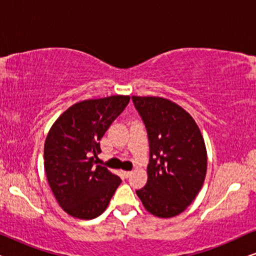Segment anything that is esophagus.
Masks as SVG:
<instances>
[{"label":"esophagus","instance_id":"1","mask_svg":"<svg viewBox=\"0 0 256 256\" xmlns=\"http://www.w3.org/2000/svg\"><path fill=\"white\" fill-rule=\"evenodd\" d=\"M122 174H124L126 178H128L132 174V171H122Z\"/></svg>","mask_w":256,"mask_h":256}]
</instances>
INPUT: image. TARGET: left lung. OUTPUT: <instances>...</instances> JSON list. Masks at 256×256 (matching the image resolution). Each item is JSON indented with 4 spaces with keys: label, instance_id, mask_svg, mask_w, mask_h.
I'll return each instance as SVG.
<instances>
[{
    "label": "left lung",
    "instance_id": "obj_1",
    "mask_svg": "<svg viewBox=\"0 0 256 256\" xmlns=\"http://www.w3.org/2000/svg\"><path fill=\"white\" fill-rule=\"evenodd\" d=\"M149 138L148 182L136 191L143 206L158 218H172L186 210L200 191L208 154L194 118L160 96H132Z\"/></svg>",
    "mask_w": 256,
    "mask_h": 256
}]
</instances>
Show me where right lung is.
Listing matches in <instances>:
<instances>
[{"mask_svg": "<svg viewBox=\"0 0 256 256\" xmlns=\"http://www.w3.org/2000/svg\"><path fill=\"white\" fill-rule=\"evenodd\" d=\"M130 96L76 102L59 116L44 144V169L56 200L68 214L90 220L104 212L121 183L107 168L94 166L100 140Z\"/></svg>", "mask_w": 256, "mask_h": 256, "instance_id": "obj_1", "label": "right lung"}]
</instances>
